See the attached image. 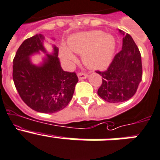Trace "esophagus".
<instances>
[{
    "instance_id": "esophagus-1",
    "label": "esophagus",
    "mask_w": 160,
    "mask_h": 160,
    "mask_svg": "<svg viewBox=\"0 0 160 160\" xmlns=\"http://www.w3.org/2000/svg\"><path fill=\"white\" fill-rule=\"evenodd\" d=\"M78 77L80 80H83V79H86L88 77V74L85 72H78Z\"/></svg>"
}]
</instances>
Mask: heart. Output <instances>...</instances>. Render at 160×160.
<instances>
[{
	"instance_id": "obj_1",
	"label": "heart",
	"mask_w": 160,
	"mask_h": 160,
	"mask_svg": "<svg viewBox=\"0 0 160 160\" xmlns=\"http://www.w3.org/2000/svg\"><path fill=\"white\" fill-rule=\"evenodd\" d=\"M72 51L82 54L85 65L90 68L101 69L109 65L115 50V40L110 35L102 31H91L77 33L68 39ZM62 58L66 62H72L75 56L66 47L61 49Z\"/></svg>"
}]
</instances>
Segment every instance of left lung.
Segmentation results:
<instances>
[{
  "mask_svg": "<svg viewBox=\"0 0 160 160\" xmlns=\"http://www.w3.org/2000/svg\"><path fill=\"white\" fill-rule=\"evenodd\" d=\"M120 32L124 35L122 50L114 56L107 70L95 71L102 80L98 95L112 103L129 100L142 80L141 52L129 34L121 30Z\"/></svg>",
  "mask_w": 160,
  "mask_h": 160,
  "instance_id": "8db88e82",
  "label": "left lung"
}]
</instances>
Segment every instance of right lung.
Instances as JSON below:
<instances>
[{"mask_svg":"<svg viewBox=\"0 0 160 160\" xmlns=\"http://www.w3.org/2000/svg\"><path fill=\"white\" fill-rule=\"evenodd\" d=\"M42 34L24 40L13 59L12 78L22 100L35 111L52 114L63 110L72 98L78 82L76 72L62 69L58 48L53 46V54H46L41 66L33 65L30 56L38 51L46 53Z\"/></svg>","mask_w":160,"mask_h":160,"instance_id":"right-lung-1","label":"right lung"}]
</instances>
